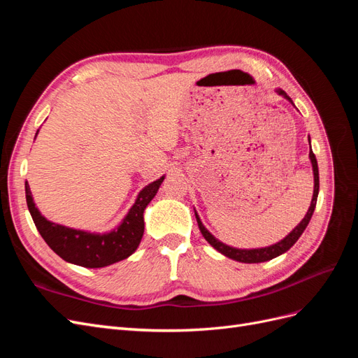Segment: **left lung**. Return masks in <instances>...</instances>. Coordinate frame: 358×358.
<instances>
[{
  "instance_id": "obj_1",
  "label": "left lung",
  "mask_w": 358,
  "mask_h": 358,
  "mask_svg": "<svg viewBox=\"0 0 358 358\" xmlns=\"http://www.w3.org/2000/svg\"><path fill=\"white\" fill-rule=\"evenodd\" d=\"M276 94L284 96L285 100H288L292 106H294V103H292V100L289 99V96L287 95L285 91H282L280 88L276 90ZM309 145H310V138H309ZM309 159H310V164H312V171H313V194H312V201H310V206L309 209L305 215V218H303L299 225L296 227L294 230H292L289 234H287L282 241H279L278 243L275 245H270V246H264V248H254V249H241V248H233V246H229L222 243L221 241L216 239V237L206 229V227L203 225L200 216L197 215L196 209H194V212H196V218H197V222H199V227H200V231L203 234V237L206 241H208L216 251L221 252L222 255L229 257L231 259H236V262H241V263H264V262H268V259L272 258H276L279 255H282L284 252H287L288 249L294 245L299 237L301 236V233L306 230V227L312 218V213L313 210H315V206H317V199H318V191H320V173H318V162H317V158L315 155H313L312 149L309 152Z\"/></svg>"
}]
</instances>
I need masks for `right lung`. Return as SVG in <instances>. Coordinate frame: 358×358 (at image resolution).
Segmentation results:
<instances>
[{"instance_id": "1", "label": "right lung", "mask_w": 358, "mask_h": 358, "mask_svg": "<svg viewBox=\"0 0 358 358\" xmlns=\"http://www.w3.org/2000/svg\"><path fill=\"white\" fill-rule=\"evenodd\" d=\"M37 134L38 129L36 137ZM164 178L166 176H161L140 191L124 220L115 229L104 233L78 230L49 221L36 206L28 182H25V196L32 221L53 252L66 259L67 263L88 268H100L122 262L136 252L145 231L143 212L150 200L157 196Z\"/></svg>"}]
</instances>
